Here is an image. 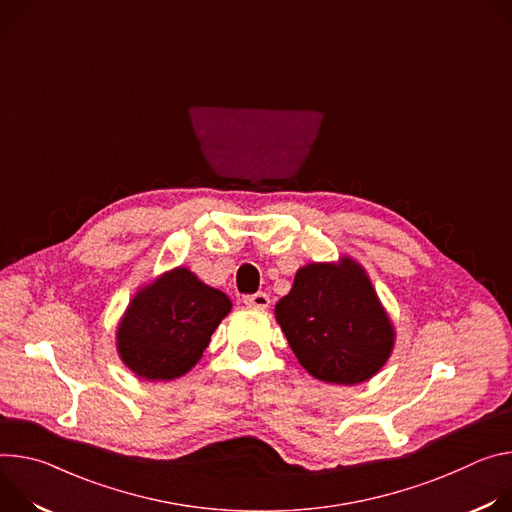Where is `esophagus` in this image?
<instances>
[{
  "mask_svg": "<svg viewBox=\"0 0 512 512\" xmlns=\"http://www.w3.org/2000/svg\"><path fill=\"white\" fill-rule=\"evenodd\" d=\"M244 303H246L248 307H254V309H268L270 299H268L266 293H256V295L244 297Z\"/></svg>",
  "mask_w": 512,
  "mask_h": 512,
  "instance_id": "esophagus-1",
  "label": "esophagus"
}]
</instances>
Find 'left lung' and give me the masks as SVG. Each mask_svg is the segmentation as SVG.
<instances>
[{"mask_svg": "<svg viewBox=\"0 0 512 512\" xmlns=\"http://www.w3.org/2000/svg\"><path fill=\"white\" fill-rule=\"evenodd\" d=\"M274 317L299 364L331 384L370 380L396 342L394 323L366 268L348 254L301 266Z\"/></svg>", "mask_w": 512, "mask_h": 512, "instance_id": "left-lung-1", "label": "left lung"}]
</instances>
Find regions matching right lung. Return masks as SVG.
Returning a JSON list of instances; mask_svg holds the SVG:
<instances>
[{
	"label": "right lung",
	"mask_w": 512,
	"mask_h": 512,
	"mask_svg": "<svg viewBox=\"0 0 512 512\" xmlns=\"http://www.w3.org/2000/svg\"><path fill=\"white\" fill-rule=\"evenodd\" d=\"M232 311V301L187 266L170 268L130 299L118 327L116 352L142 380H175L203 356L211 333Z\"/></svg>",
	"instance_id": "1"
}]
</instances>
